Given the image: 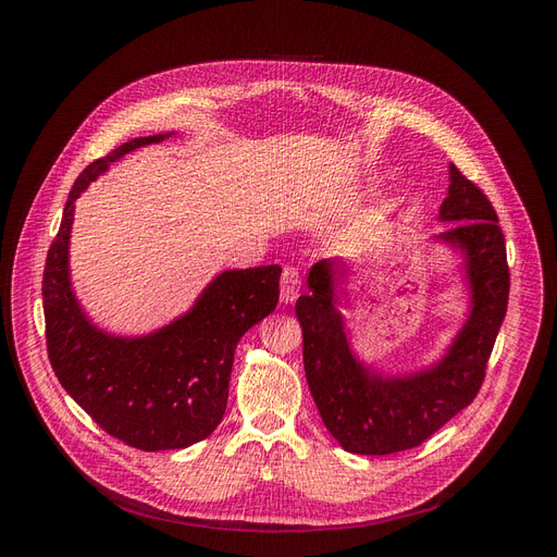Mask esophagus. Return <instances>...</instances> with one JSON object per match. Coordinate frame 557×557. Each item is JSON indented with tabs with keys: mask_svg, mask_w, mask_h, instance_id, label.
<instances>
[{
	"mask_svg": "<svg viewBox=\"0 0 557 557\" xmlns=\"http://www.w3.org/2000/svg\"><path fill=\"white\" fill-rule=\"evenodd\" d=\"M299 269L288 264L283 267V274H281V301H285V305H290V301L297 299V293H299Z\"/></svg>",
	"mask_w": 557,
	"mask_h": 557,
	"instance_id": "obj_1",
	"label": "esophagus"
}]
</instances>
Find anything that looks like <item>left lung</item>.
I'll return each mask as SVG.
<instances>
[{
  "label": "left lung",
  "mask_w": 557,
  "mask_h": 557,
  "mask_svg": "<svg viewBox=\"0 0 557 557\" xmlns=\"http://www.w3.org/2000/svg\"><path fill=\"white\" fill-rule=\"evenodd\" d=\"M440 221L458 223L442 232L440 242L462 250L471 313L446 356L425 372L381 376L352 356L344 318L334 307V276L344 274L334 262L313 264L311 293L295 305L305 336L309 391L325 428L348 453L391 455L416 448L481 391L509 305L507 244L491 199L455 164Z\"/></svg>",
  "instance_id": "left-lung-1"
}]
</instances>
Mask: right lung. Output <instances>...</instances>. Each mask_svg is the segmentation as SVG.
<instances>
[{"label":"right lung","instance_id":"1","mask_svg":"<svg viewBox=\"0 0 557 557\" xmlns=\"http://www.w3.org/2000/svg\"><path fill=\"white\" fill-rule=\"evenodd\" d=\"M164 137L170 134L132 139L78 174L48 248L41 288L48 360L58 381L99 428L139 450L188 448L218 428L234 348L276 309L281 278L278 264L230 269L188 313L146 336H113L90 323L70 285L74 201L111 162Z\"/></svg>","mask_w":557,"mask_h":557}]
</instances>
